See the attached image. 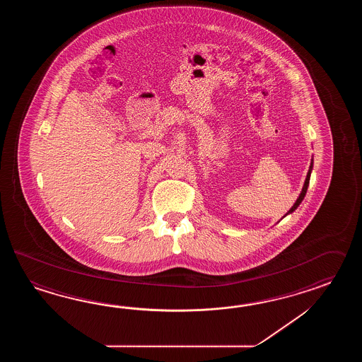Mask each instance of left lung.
Returning a JSON list of instances; mask_svg holds the SVG:
<instances>
[{
  "instance_id": "1",
  "label": "left lung",
  "mask_w": 362,
  "mask_h": 362,
  "mask_svg": "<svg viewBox=\"0 0 362 362\" xmlns=\"http://www.w3.org/2000/svg\"><path fill=\"white\" fill-rule=\"evenodd\" d=\"M312 170H313V159L310 160V165H309V170H308L307 177H305V181H304V185H303V189H301V192L299 194V198L296 199V202L293 203V207L288 209V212L286 214L285 216L290 215V214H293V211L296 209V208L300 206L301 202L304 199V197H305V194H307L308 186H309V180H310V173H312ZM284 216V217H285Z\"/></svg>"
}]
</instances>
